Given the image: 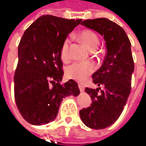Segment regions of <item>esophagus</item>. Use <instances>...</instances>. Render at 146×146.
<instances>
[{"label":"esophagus","instance_id":"1","mask_svg":"<svg viewBox=\"0 0 146 146\" xmlns=\"http://www.w3.org/2000/svg\"><path fill=\"white\" fill-rule=\"evenodd\" d=\"M78 86H79V89H80V90L81 92H83L84 90V86L83 84H78Z\"/></svg>","mask_w":146,"mask_h":146}]
</instances>
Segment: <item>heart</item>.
Wrapping results in <instances>:
<instances>
[{
    "label": "heart",
    "mask_w": 146,
    "mask_h": 146,
    "mask_svg": "<svg viewBox=\"0 0 146 146\" xmlns=\"http://www.w3.org/2000/svg\"><path fill=\"white\" fill-rule=\"evenodd\" d=\"M79 38L90 50H94L98 48L99 44V38L98 35L94 31L90 29L83 30L79 34ZM70 41L69 38H66L63 41L61 46V58L64 62H67L70 58ZM94 65L91 62H76L70 65L66 68V73L67 77L70 79L75 80L79 82H84L94 72Z\"/></svg>",
    "instance_id": "heart-1"
}]
</instances>
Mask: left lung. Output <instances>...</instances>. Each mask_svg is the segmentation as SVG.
Here are the masks:
<instances>
[{
	"mask_svg": "<svg viewBox=\"0 0 146 146\" xmlns=\"http://www.w3.org/2000/svg\"><path fill=\"white\" fill-rule=\"evenodd\" d=\"M81 25L97 31L106 41L104 62L92 76L98 88H85L92 104L80 111V118L88 127L99 130L113 125L122 113L131 93L134 61L131 42L120 25L106 18L85 19ZM100 86H104V90Z\"/></svg>",
	"mask_w": 146,
	"mask_h": 146,
	"instance_id": "1",
	"label": "left lung"
}]
</instances>
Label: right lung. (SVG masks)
<instances>
[{
	"label": "right lung",
	"mask_w": 146,
	"mask_h": 146,
	"mask_svg": "<svg viewBox=\"0 0 146 146\" xmlns=\"http://www.w3.org/2000/svg\"><path fill=\"white\" fill-rule=\"evenodd\" d=\"M82 19L42 15L24 33L18 47V63L14 76L15 100L23 118L43 125L56 118L61 102L77 96V83L61 84L63 64L61 46Z\"/></svg>",
	"instance_id": "add662e5"
}]
</instances>
